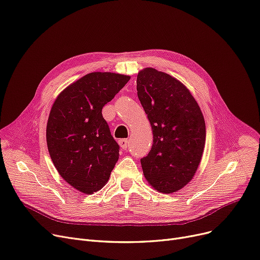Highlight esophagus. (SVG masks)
Instances as JSON below:
<instances>
[{
  "mask_svg": "<svg viewBox=\"0 0 260 260\" xmlns=\"http://www.w3.org/2000/svg\"><path fill=\"white\" fill-rule=\"evenodd\" d=\"M128 143H129L128 139H120L119 140V144L122 148V150H126L128 148Z\"/></svg>",
  "mask_w": 260,
  "mask_h": 260,
  "instance_id": "esophagus-1",
  "label": "esophagus"
}]
</instances>
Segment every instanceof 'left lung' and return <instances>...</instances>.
I'll use <instances>...</instances> for the list:
<instances>
[{
  "instance_id": "8db88e82",
  "label": "left lung",
  "mask_w": 260,
  "mask_h": 260,
  "mask_svg": "<svg viewBox=\"0 0 260 260\" xmlns=\"http://www.w3.org/2000/svg\"><path fill=\"white\" fill-rule=\"evenodd\" d=\"M137 94L153 131L152 149L140 159L143 174L159 192H175L192 179L200 165L204 117L182 83L153 68L138 73Z\"/></svg>"
}]
</instances>
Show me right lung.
<instances>
[{
  "instance_id": "1",
  "label": "right lung",
  "mask_w": 260,
  "mask_h": 260,
  "mask_svg": "<svg viewBox=\"0 0 260 260\" xmlns=\"http://www.w3.org/2000/svg\"><path fill=\"white\" fill-rule=\"evenodd\" d=\"M131 76L92 72L68 86L55 100L47 125V143L60 176L91 194L108 182L120 146L111 136L102 108Z\"/></svg>"
}]
</instances>
